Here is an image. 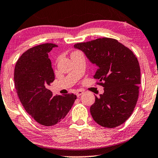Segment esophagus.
Masks as SVG:
<instances>
[{
	"label": "esophagus",
	"mask_w": 158,
	"mask_h": 158,
	"mask_svg": "<svg viewBox=\"0 0 158 158\" xmlns=\"http://www.w3.org/2000/svg\"><path fill=\"white\" fill-rule=\"evenodd\" d=\"M83 94V92L82 91V90H77V92H76V95H77V97L81 96Z\"/></svg>",
	"instance_id": "esophagus-1"
}]
</instances>
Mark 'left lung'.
<instances>
[{
	"mask_svg": "<svg viewBox=\"0 0 158 158\" xmlns=\"http://www.w3.org/2000/svg\"><path fill=\"white\" fill-rule=\"evenodd\" d=\"M97 69L94 78L104 88L90 111L97 124L107 128L120 126L129 118L139 96L140 68L132 51L111 38H99L74 45Z\"/></svg>",
	"mask_w": 158,
	"mask_h": 158,
	"instance_id": "8db88e82",
	"label": "left lung"
}]
</instances>
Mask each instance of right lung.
I'll use <instances>...</instances> for the list:
<instances>
[{"label": "right lung", "instance_id": "obj_1", "mask_svg": "<svg viewBox=\"0 0 158 158\" xmlns=\"http://www.w3.org/2000/svg\"><path fill=\"white\" fill-rule=\"evenodd\" d=\"M57 45L46 43L26 51L16 62L14 82L26 111L43 126L50 127L63 119L72 108L73 94L53 96L47 87L55 81L48 53Z\"/></svg>", "mask_w": 158, "mask_h": 158}]
</instances>
